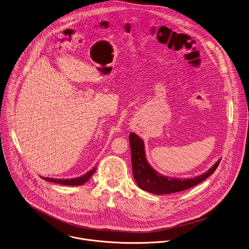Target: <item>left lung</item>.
<instances>
[{
  "instance_id": "8db88e82",
  "label": "left lung",
  "mask_w": 249,
  "mask_h": 249,
  "mask_svg": "<svg viewBox=\"0 0 249 249\" xmlns=\"http://www.w3.org/2000/svg\"><path fill=\"white\" fill-rule=\"evenodd\" d=\"M132 156V167L134 178L138 186L153 195H168L182 192L193 188L212 175L218 166V160L207 172L192 179H177L162 176L154 170L149 165L145 158L144 143L136 134L132 133L129 136Z\"/></svg>"
}]
</instances>
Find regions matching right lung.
I'll use <instances>...</instances> for the list:
<instances>
[{
    "mask_svg": "<svg viewBox=\"0 0 249 249\" xmlns=\"http://www.w3.org/2000/svg\"><path fill=\"white\" fill-rule=\"evenodd\" d=\"M95 169L96 168L94 167L93 169L89 170L83 176L77 177V178H72V179H54V178H48V177H44V178L41 177V178L46 181L52 182V183H56V184L65 185V186H81V185H84L86 182H88L90 179V177L94 173Z\"/></svg>",
    "mask_w": 249,
    "mask_h": 249,
    "instance_id": "add662e5",
    "label": "right lung"
}]
</instances>
